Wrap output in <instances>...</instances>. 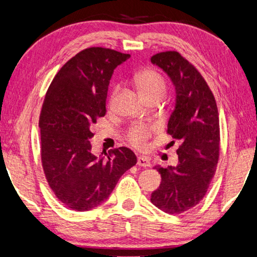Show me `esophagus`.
<instances>
[{
    "mask_svg": "<svg viewBox=\"0 0 257 257\" xmlns=\"http://www.w3.org/2000/svg\"><path fill=\"white\" fill-rule=\"evenodd\" d=\"M137 165L143 166V168H149L151 163L146 156H139L137 157Z\"/></svg>",
    "mask_w": 257,
    "mask_h": 257,
    "instance_id": "1",
    "label": "esophagus"
}]
</instances>
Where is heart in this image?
Returning a JSON list of instances; mask_svg holds the SVG:
<instances>
[{
    "label": "heart",
    "instance_id": "1",
    "mask_svg": "<svg viewBox=\"0 0 257 257\" xmlns=\"http://www.w3.org/2000/svg\"><path fill=\"white\" fill-rule=\"evenodd\" d=\"M135 82L142 95L148 99L151 96H163L166 91V81L163 75L155 68L148 67L137 72L135 75ZM117 87L111 93L113 97L117 92ZM153 134V128L144 123H135L130 125L125 137L128 142L137 149H144L148 146V141Z\"/></svg>",
    "mask_w": 257,
    "mask_h": 257
}]
</instances>
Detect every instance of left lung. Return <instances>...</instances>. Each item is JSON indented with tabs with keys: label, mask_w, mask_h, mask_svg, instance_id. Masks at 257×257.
Segmentation results:
<instances>
[{
	"label": "left lung",
	"mask_w": 257,
	"mask_h": 257,
	"mask_svg": "<svg viewBox=\"0 0 257 257\" xmlns=\"http://www.w3.org/2000/svg\"><path fill=\"white\" fill-rule=\"evenodd\" d=\"M168 73L176 88V107L166 133L178 141V165L155 169L160 187L151 202L169 214H180L199 204L214 176L220 155V125L215 97L196 66L177 51L151 57Z\"/></svg>",
	"instance_id": "left-lung-1"
}]
</instances>
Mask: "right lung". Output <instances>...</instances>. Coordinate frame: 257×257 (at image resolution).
Returning <instances> with one entry per match:
<instances>
[{"label":"right lung","mask_w":257,"mask_h":257,"mask_svg":"<svg viewBox=\"0 0 257 257\" xmlns=\"http://www.w3.org/2000/svg\"><path fill=\"white\" fill-rule=\"evenodd\" d=\"M130 55L88 48L72 57L55 75L39 115L41 158L57 199L74 211H89L109 197L120 177L136 164L125 147L92 153L91 127L106 115L111 74Z\"/></svg>","instance_id":"obj_1"}]
</instances>
